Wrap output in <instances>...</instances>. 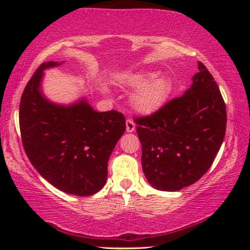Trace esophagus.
I'll list each match as a JSON object with an SVG mask.
<instances>
[{
  "mask_svg": "<svg viewBox=\"0 0 250 250\" xmlns=\"http://www.w3.org/2000/svg\"><path fill=\"white\" fill-rule=\"evenodd\" d=\"M134 129H135V124L133 122V120H131V119H128L125 121V130H126V132H133L134 131Z\"/></svg>",
  "mask_w": 250,
  "mask_h": 250,
  "instance_id": "obj_1",
  "label": "esophagus"
}]
</instances>
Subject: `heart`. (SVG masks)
I'll return each instance as SVG.
<instances>
[{"label":"heart","mask_w":250,"mask_h":250,"mask_svg":"<svg viewBox=\"0 0 250 250\" xmlns=\"http://www.w3.org/2000/svg\"><path fill=\"white\" fill-rule=\"evenodd\" d=\"M120 83L137 89L131 97V105L142 115H152L159 111L167 103L172 92L170 79L160 76L159 71L154 70L124 75Z\"/></svg>","instance_id":"1"}]
</instances>
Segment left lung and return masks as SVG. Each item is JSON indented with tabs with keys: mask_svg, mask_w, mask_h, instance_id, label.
Returning a JSON list of instances; mask_svg holds the SVG:
<instances>
[{
	"mask_svg": "<svg viewBox=\"0 0 250 250\" xmlns=\"http://www.w3.org/2000/svg\"><path fill=\"white\" fill-rule=\"evenodd\" d=\"M192 86L152 116L137 118L142 170L152 188L175 192L208 171L225 137L226 107L219 88L198 62Z\"/></svg>",
	"mask_w": 250,
	"mask_h": 250,
	"instance_id": "obj_1",
	"label": "left lung"
}]
</instances>
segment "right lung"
Returning a JSON list of instances; mask_svg holds the SVG:
<instances>
[{
    "label": "right lung",
    "mask_w": 250,
    "mask_h": 250,
    "mask_svg": "<svg viewBox=\"0 0 250 250\" xmlns=\"http://www.w3.org/2000/svg\"><path fill=\"white\" fill-rule=\"evenodd\" d=\"M64 62H46L29 79L20 104L24 150L36 171L55 188L71 195L89 196L104 188L108 161L125 131L122 113L98 112L86 97L62 104L42 89L46 69Z\"/></svg>",
    "instance_id": "right-lung-1"
}]
</instances>
